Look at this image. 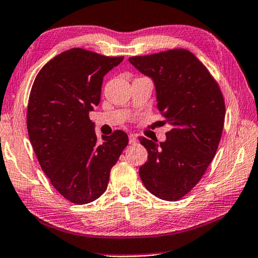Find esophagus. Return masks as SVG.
Listing matches in <instances>:
<instances>
[{
	"label": "esophagus",
	"instance_id": "1",
	"mask_svg": "<svg viewBox=\"0 0 258 258\" xmlns=\"http://www.w3.org/2000/svg\"><path fill=\"white\" fill-rule=\"evenodd\" d=\"M137 137L135 136V135H129V143L130 144H135V143H137Z\"/></svg>",
	"mask_w": 258,
	"mask_h": 258
}]
</instances>
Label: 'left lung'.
Segmentation results:
<instances>
[{
  "label": "left lung",
  "instance_id": "obj_1",
  "mask_svg": "<svg viewBox=\"0 0 258 258\" xmlns=\"http://www.w3.org/2000/svg\"><path fill=\"white\" fill-rule=\"evenodd\" d=\"M129 62L152 79L158 110L172 125L165 142L140 137L149 154L140 176L154 196L177 201L200 182L217 152L225 121L223 94L189 50L133 56Z\"/></svg>",
  "mask_w": 258,
  "mask_h": 258
}]
</instances>
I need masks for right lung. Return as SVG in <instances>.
<instances>
[{
  "mask_svg": "<svg viewBox=\"0 0 258 258\" xmlns=\"http://www.w3.org/2000/svg\"><path fill=\"white\" fill-rule=\"evenodd\" d=\"M123 61L82 48L63 51L34 79L27 132L53 187L75 204H88L107 189L110 168L128 145L116 130L98 142L89 113L100 102L104 76Z\"/></svg>",
  "mask_w": 258,
  "mask_h": 258,
  "instance_id": "add662e5",
  "label": "right lung"
}]
</instances>
